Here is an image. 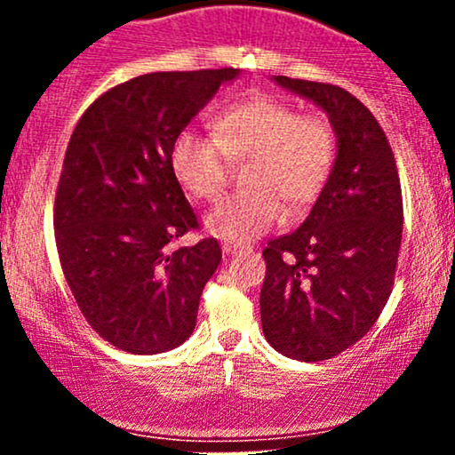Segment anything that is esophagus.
Listing matches in <instances>:
<instances>
[{
  "instance_id": "obj_1",
  "label": "esophagus",
  "mask_w": 455,
  "mask_h": 455,
  "mask_svg": "<svg viewBox=\"0 0 455 455\" xmlns=\"http://www.w3.org/2000/svg\"><path fill=\"white\" fill-rule=\"evenodd\" d=\"M222 250L224 252L228 254V257H233V254H242V252H248V248H245V245H237V243H224L222 245Z\"/></svg>"
}]
</instances>
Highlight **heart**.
I'll use <instances>...</instances> for the list:
<instances>
[{
    "mask_svg": "<svg viewBox=\"0 0 455 455\" xmlns=\"http://www.w3.org/2000/svg\"><path fill=\"white\" fill-rule=\"evenodd\" d=\"M213 134L181 130L171 145V169L181 188L198 201L213 203L231 181L233 162L252 158L250 192L220 203L207 227L228 242H250L306 207L325 188L338 154L336 128L325 115L299 113L293 102L271 93H250L222 108Z\"/></svg>",
    "mask_w": 455,
    "mask_h": 455,
    "instance_id": "heart-1",
    "label": "heart"
}]
</instances>
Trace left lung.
Returning a JSON list of instances; mask_svg holds the SVG:
<instances>
[{"label": "left lung", "instance_id": "obj_1", "mask_svg": "<svg viewBox=\"0 0 455 455\" xmlns=\"http://www.w3.org/2000/svg\"><path fill=\"white\" fill-rule=\"evenodd\" d=\"M327 111L338 156L310 216L263 250L260 323L275 351L331 359L379 321L394 289L402 243V188L394 151L372 113L329 83L275 76Z\"/></svg>", "mask_w": 455, "mask_h": 455}]
</instances>
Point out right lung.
<instances>
[{
	"mask_svg": "<svg viewBox=\"0 0 455 455\" xmlns=\"http://www.w3.org/2000/svg\"><path fill=\"white\" fill-rule=\"evenodd\" d=\"M237 68L151 72L96 98L68 140L55 190L60 263L83 316L113 347L164 353L190 338L207 280L222 260L198 231L171 169V145Z\"/></svg>",
	"mask_w": 455,
	"mask_h": 455,
	"instance_id": "right-lung-1",
	"label": "right lung"
}]
</instances>
